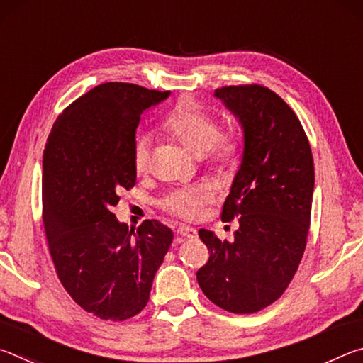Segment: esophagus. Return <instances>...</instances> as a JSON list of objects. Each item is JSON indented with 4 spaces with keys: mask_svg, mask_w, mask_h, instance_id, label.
Segmentation results:
<instances>
[{
    "mask_svg": "<svg viewBox=\"0 0 363 363\" xmlns=\"http://www.w3.org/2000/svg\"><path fill=\"white\" fill-rule=\"evenodd\" d=\"M177 233H179L181 237H186V238H195L196 237V230L192 229V227H187V225H181L179 229H177Z\"/></svg>",
    "mask_w": 363,
    "mask_h": 363,
    "instance_id": "1",
    "label": "esophagus"
}]
</instances>
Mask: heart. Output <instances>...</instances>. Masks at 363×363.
Masks as SVG:
<instances>
[{
    "label": "heart",
    "mask_w": 363,
    "mask_h": 363,
    "mask_svg": "<svg viewBox=\"0 0 363 363\" xmlns=\"http://www.w3.org/2000/svg\"><path fill=\"white\" fill-rule=\"evenodd\" d=\"M162 130L190 155L201 158L208 153L210 163L214 167H225L233 163L240 153V134L237 131L220 134L216 116L190 99L177 104L173 112L164 118ZM133 160L138 173H144L149 168L150 144L145 138H139L134 143ZM208 200H210L208 190L195 187L171 194L163 201V206L176 216L195 219Z\"/></svg>",
    "instance_id": "b5f03b06"
}]
</instances>
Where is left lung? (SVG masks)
I'll use <instances>...</instances> for the list:
<instances>
[{
  "label": "left lung",
  "instance_id": "left-lung-1",
  "mask_svg": "<svg viewBox=\"0 0 363 363\" xmlns=\"http://www.w3.org/2000/svg\"><path fill=\"white\" fill-rule=\"evenodd\" d=\"M214 97L242 128L240 164L223 206V220L240 214L232 242L200 229L210 259L196 270L205 296L233 314H253L286 290L309 230L314 160L288 104L259 84L227 86Z\"/></svg>",
  "mask_w": 363,
  "mask_h": 363
}]
</instances>
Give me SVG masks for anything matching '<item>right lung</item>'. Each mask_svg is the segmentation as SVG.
Masks as SVG:
<instances>
[{
    "label": "right lung",
    "instance_id": "add662e5",
    "mask_svg": "<svg viewBox=\"0 0 363 363\" xmlns=\"http://www.w3.org/2000/svg\"><path fill=\"white\" fill-rule=\"evenodd\" d=\"M169 91L104 83L67 107L43 152V223L60 284L102 320H126L149 303L173 232L145 220L128 232L112 213L136 184L133 150L140 115Z\"/></svg>",
    "mask_w": 363,
    "mask_h": 363
}]
</instances>
